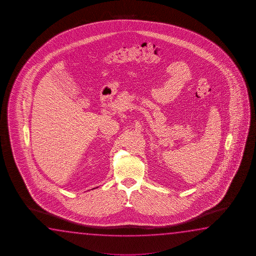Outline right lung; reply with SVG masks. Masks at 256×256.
I'll list each match as a JSON object with an SVG mask.
<instances>
[{"label": "right lung", "mask_w": 256, "mask_h": 256, "mask_svg": "<svg viewBox=\"0 0 256 256\" xmlns=\"http://www.w3.org/2000/svg\"><path fill=\"white\" fill-rule=\"evenodd\" d=\"M93 189H95V188H93Z\"/></svg>", "instance_id": "obj_1"}]
</instances>
